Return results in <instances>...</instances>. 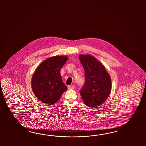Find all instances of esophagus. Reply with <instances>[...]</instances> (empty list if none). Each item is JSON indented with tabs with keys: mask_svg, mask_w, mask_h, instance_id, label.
<instances>
[{
	"mask_svg": "<svg viewBox=\"0 0 146 146\" xmlns=\"http://www.w3.org/2000/svg\"><path fill=\"white\" fill-rule=\"evenodd\" d=\"M75 86L74 85H71V86H68V89H73L74 88Z\"/></svg>",
	"mask_w": 146,
	"mask_h": 146,
	"instance_id": "34e87169",
	"label": "esophagus"
}]
</instances>
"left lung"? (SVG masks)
Listing matches in <instances>:
<instances>
[{
    "label": "left lung",
    "instance_id": "obj_1",
    "mask_svg": "<svg viewBox=\"0 0 146 146\" xmlns=\"http://www.w3.org/2000/svg\"><path fill=\"white\" fill-rule=\"evenodd\" d=\"M85 73V84L80 92L84 104L95 108L104 103L111 91L110 75L101 62L92 55L80 54Z\"/></svg>",
    "mask_w": 146,
    "mask_h": 146
}]
</instances>
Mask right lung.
Returning <instances> with one entry per match:
<instances>
[{
	"instance_id": "add662e5",
	"label": "right lung",
	"mask_w": 146,
	"mask_h": 146,
	"mask_svg": "<svg viewBox=\"0 0 146 146\" xmlns=\"http://www.w3.org/2000/svg\"><path fill=\"white\" fill-rule=\"evenodd\" d=\"M67 59L66 56L49 57L36 68L31 79V88L36 97L42 103L52 105L66 90L60 70Z\"/></svg>"
}]
</instances>
